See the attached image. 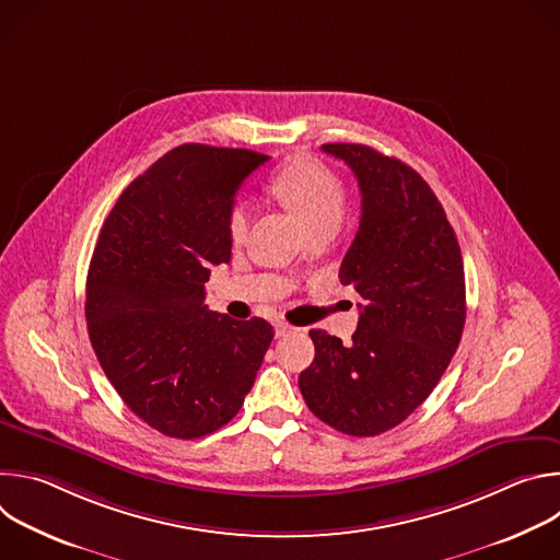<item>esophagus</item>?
Here are the masks:
<instances>
[{"label":"esophagus","mask_w":560,"mask_h":560,"mask_svg":"<svg viewBox=\"0 0 560 560\" xmlns=\"http://www.w3.org/2000/svg\"><path fill=\"white\" fill-rule=\"evenodd\" d=\"M292 332H296L294 326H290V324H285V322H277V324H275V335H277V337H288V335H292Z\"/></svg>","instance_id":"obj_1"}]
</instances>
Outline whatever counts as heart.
I'll return each mask as SVG.
<instances>
[{
    "instance_id": "obj_1",
    "label": "heart",
    "mask_w": 560,
    "mask_h": 560,
    "mask_svg": "<svg viewBox=\"0 0 560 560\" xmlns=\"http://www.w3.org/2000/svg\"><path fill=\"white\" fill-rule=\"evenodd\" d=\"M272 192L294 212L307 232L316 228H337L346 212V188L341 179L324 164L310 156H294L285 162L270 182ZM250 223V206L236 201L228 214V232L242 238Z\"/></svg>"
}]
</instances>
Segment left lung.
Here are the masks:
<instances>
[{"label":"left lung","instance_id":"8db88e82","mask_svg":"<svg viewBox=\"0 0 560 560\" xmlns=\"http://www.w3.org/2000/svg\"><path fill=\"white\" fill-rule=\"evenodd\" d=\"M361 190V221L339 279L365 305L352 341L310 330L299 374L310 412L350 436L406 421L441 381L465 326L463 257L445 210L408 164L361 143H326Z\"/></svg>","mask_w":560,"mask_h":560}]
</instances>
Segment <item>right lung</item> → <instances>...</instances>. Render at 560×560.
<instances>
[{"mask_svg": "<svg viewBox=\"0 0 560 560\" xmlns=\"http://www.w3.org/2000/svg\"><path fill=\"white\" fill-rule=\"evenodd\" d=\"M268 162L244 148L184 143L117 199L86 279L93 350L124 404L171 439H201L242 410L275 337L208 310L210 268L230 261L228 214Z\"/></svg>", "mask_w": 560, "mask_h": 560, "instance_id": "obj_1", "label": "right lung"}]
</instances>
